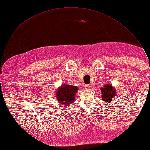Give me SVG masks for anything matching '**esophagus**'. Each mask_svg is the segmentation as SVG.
Returning a JSON list of instances; mask_svg holds the SVG:
<instances>
[{"label": "esophagus", "mask_w": 150, "mask_h": 150, "mask_svg": "<svg viewBox=\"0 0 150 150\" xmlns=\"http://www.w3.org/2000/svg\"><path fill=\"white\" fill-rule=\"evenodd\" d=\"M84 88H85L86 89L88 90V89H89V88H91V86L90 85H86Z\"/></svg>", "instance_id": "1"}]
</instances>
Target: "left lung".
Wrapping results in <instances>:
<instances>
[{
  "label": "left lung",
  "mask_w": 150,
  "mask_h": 150,
  "mask_svg": "<svg viewBox=\"0 0 150 150\" xmlns=\"http://www.w3.org/2000/svg\"><path fill=\"white\" fill-rule=\"evenodd\" d=\"M100 89L101 92V98L103 101L108 104L113 101L112 98H114L116 95L115 88L113 87L110 83H106L101 87Z\"/></svg>",
  "instance_id": "obj_1"
}]
</instances>
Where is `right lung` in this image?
<instances>
[{
	"instance_id": "obj_1",
	"label": "right lung",
	"mask_w": 150,
	"mask_h": 150,
	"mask_svg": "<svg viewBox=\"0 0 150 150\" xmlns=\"http://www.w3.org/2000/svg\"><path fill=\"white\" fill-rule=\"evenodd\" d=\"M79 89L75 86L63 84L59 87L56 92L55 97L56 101L63 105H70L75 101L76 94Z\"/></svg>"
}]
</instances>
